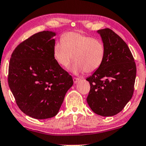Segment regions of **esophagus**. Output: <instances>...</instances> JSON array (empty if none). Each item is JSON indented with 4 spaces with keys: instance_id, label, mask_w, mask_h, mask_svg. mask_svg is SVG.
I'll return each instance as SVG.
<instances>
[{
    "instance_id": "34e87169",
    "label": "esophagus",
    "mask_w": 146,
    "mask_h": 146,
    "mask_svg": "<svg viewBox=\"0 0 146 146\" xmlns=\"http://www.w3.org/2000/svg\"><path fill=\"white\" fill-rule=\"evenodd\" d=\"M80 80V78H73V81H74V83H78V81H79Z\"/></svg>"
}]
</instances>
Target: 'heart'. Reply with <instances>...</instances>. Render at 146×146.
<instances>
[{"mask_svg": "<svg viewBox=\"0 0 146 146\" xmlns=\"http://www.w3.org/2000/svg\"><path fill=\"white\" fill-rule=\"evenodd\" d=\"M53 54L57 63L63 67L68 66L73 58L74 62L70 68L73 73L84 71L92 73L103 63L105 48L100 40L79 33L70 32L63 35L61 40L55 42Z\"/></svg>", "mask_w": 146, "mask_h": 146, "instance_id": "b5f03b06", "label": "heart"}]
</instances>
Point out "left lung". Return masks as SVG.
Here are the masks:
<instances>
[{
  "label": "left lung",
  "mask_w": 146,
  "mask_h": 146,
  "mask_svg": "<svg viewBox=\"0 0 146 146\" xmlns=\"http://www.w3.org/2000/svg\"><path fill=\"white\" fill-rule=\"evenodd\" d=\"M105 56L102 64L87 78L90 91L87 102L99 115L113 116L131 100L136 78V65L126 42L109 29L97 31Z\"/></svg>",
  "instance_id": "8db88e82"
}]
</instances>
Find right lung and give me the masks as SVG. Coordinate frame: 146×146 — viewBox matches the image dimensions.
<instances>
[{
	"label": "right lung",
	"mask_w": 146,
	"mask_h": 146,
	"mask_svg": "<svg viewBox=\"0 0 146 146\" xmlns=\"http://www.w3.org/2000/svg\"><path fill=\"white\" fill-rule=\"evenodd\" d=\"M56 34H34L15 48L10 59L9 86L20 110L35 119L55 116L73 85L72 76L54 57Z\"/></svg>",
	"instance_id": "add662e5"
}]
</instances>
